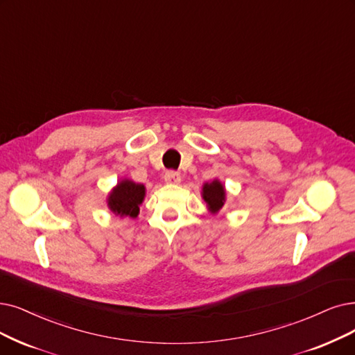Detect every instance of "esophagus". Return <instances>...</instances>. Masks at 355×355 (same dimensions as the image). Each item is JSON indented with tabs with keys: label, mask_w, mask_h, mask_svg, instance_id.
Returning a JSON list of instances; mask_svg holds the SVG:
<instances>
[{
	"label": "esophagus",
	"mask_w": 355,
	"mask_h": 355,
	"mask_svg": "<svg viewBox=\"0 0 355 355\" xmlns=\"http://www.w3.org/2000/svg\"><path fill=\"white\" fill-rule=\"evenodd\" d=\"M180 180H182V178H180V175L176 173V172H167V173L164 175V182L168 183V185H179Z\"/></svg>",
	"instance_id": "34e87169"
}]
</instances>
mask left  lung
<instances>
[{
	"instance_id": "left-lung-1",
	"label": "left lung",
	"mask_w": 355,
	"mask_h": 355,
	"mask_svg": "<svg viewBox=\"0 0 355 355\" xmlns=\"http://www.w3.org/2000/svg\"><path fill=\"white\" fill-rule=\"evenodd\" d=\"M201 195H202V200L207 204L208 211L212 216L217 214V212L224 207V204L227 201L225 188L221 183V180H218V179L205 182L202 185Z\"/></svg>"
}]
</instances>
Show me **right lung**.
I'll return each instance as SVG.
<instances>
[{"label": "right lung", "mask_w": 355, "mask_h": 355, "mask_svg": "<svg viewBox=\"0 0 355 355\" xmlns=\"http://www.w3.org/2000/svg\"><path fill=\"white\" fill-rule=\"evenodd\" d=\"M146 187L128 178L121 179L106 196V204L112 214L118 217L137 218L139 205L146 198Z\"/></svg>", "instance_id": "obj_1"}]
</instances>
